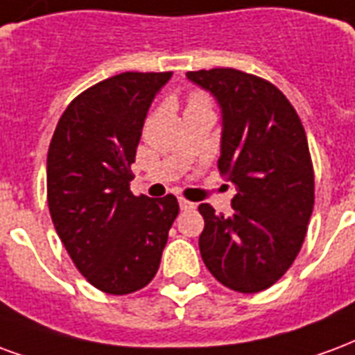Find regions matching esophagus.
<instances>
[{
    "instance_id": "1",
    "label": "esophagus",
    "mask_w": 355,
    "mask_h": 355,
    "mask_svg": "<svg viewBox=\"0 0 355 355\" xmlns=\"http://www.w3.org/2000/svg\"><path fill=\"white\" fill-rule=\"evenodd\" d=\"M180 208L183 209V211H189V209H195L196 204L191 202V200H185V198H180Z\"/></svg>"
}]
</instances>
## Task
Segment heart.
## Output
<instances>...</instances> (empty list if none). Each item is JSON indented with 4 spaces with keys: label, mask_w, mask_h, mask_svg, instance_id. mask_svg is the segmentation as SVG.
<instances>
[{
    "label": "heart",
    "mask_w": 355,
    "mask_h": 355,
    "mask_svg": "<svg viewBox=\"0 0 355 355\" xmlns=\"http://www.w3.org/2000/svg\"><path fill=\"white\" fill-rule=\"evenodd\" d=\"M198 103H209V98L204 94V92L195 90V92H191V94L187 96V107H191V105H198Z\"/></svg>",
    "instance_id": "heart-1"
}]
</instances>
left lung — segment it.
Returning <instances> with one entry per match:
<instances>
[{
	"mask_svg": "<svg viewBox=\"0 0 355 355\" xmlns=\"http://www.w3.org/2000/svg\"><path fill=\"white\" fill-rule=\"evenodd\" d=\"M223 111L219 170L236 185L231 216L200 204L206 268L238 293H259L293 265L314 209L309 139L284 92L234 68L189 71Z\"/></svg>",
	"mask_w": 355,
	"mask_h": 355,
	"instance_id": "8db88e82",
	"label": "left lung"
}]
</instances>
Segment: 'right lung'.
I'll use <instances>...</instances> for the list:
<instances>
[{
	"label": "right lung",
	"instance_id": "add662e5",
	"mask_svg": "<svg viewBox=\"0 0 355 355\" xmlns=\"http://www.w3.org/2000/svg\"><path fill=\"white\" fill-rule=\"evenodd\" d=\"M172 71H124L73 98L46 155V200L77 270L110 295L134 293L159 270L180 214L174 195H132V162L153 98Z\"/></svg>",
	"mask_w": 355,
	"mask_h": 355
}]
</instances>
